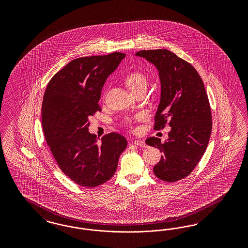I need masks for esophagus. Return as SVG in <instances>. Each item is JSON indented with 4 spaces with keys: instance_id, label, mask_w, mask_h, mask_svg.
Segmentation results:
<instances>
[{
    "instance_id": "1",
    "label": "esophagus",
    "mask_w": 248,
    "mask_h": 248,
    "mask_svg": "<svg viewBox=\"0 0 248 248\" xmlns=\"http://www.w3.org/2000/svg\"><path fill=\"white\" fill-rule=\"evenodd\" d=\"M134 143L137 146H140V147H147L146 143L143 142V140H135Z\"/></svg>"
}]
</instances>
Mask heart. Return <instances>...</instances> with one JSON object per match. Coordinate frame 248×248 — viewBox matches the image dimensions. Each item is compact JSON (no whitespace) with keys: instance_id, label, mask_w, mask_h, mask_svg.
Here are the masks:
<instances>
[{"instance_id":"heart-1","label":"heart","mask_w":248,"mask_h":248,"mask_svg":"<svg viewBox=\"0 0 248 248\" xmlns=\"http://www.w3.org/2000/svg\"><path fill=\"white\" fill-rule=\"evenodd\" d=\"M125 83L133 93L140 90L143 87H147L148 79L140 72H133L125 77Z\"/></svg>"}]
</instances>
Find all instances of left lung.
Listing matches in <instances>:
<instances>
[{"label": "left lung", "instance_id": "left-lung-1", "mask_svg": "<svg viewBox=\"0 0 248 248\" xmlns=\"http://www.w3.org/2000/svg\"><path fill=\"white\" fill-rule=\"evenodd\" d=\"M152 62L159 72L161 99L155 116V130L169 124L165 143L157 137L145 140L164 153L154 173L165 182L188 176L206 150L212 131V114L203 80L186 61L165 49L135 53Z\"/></svg>", "mask_w": 248, "mask_h": 248}]
</instances>
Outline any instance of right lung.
<instances>
[{
  "label": "right lung",
  "mask_w": 248,
  "mask_h": 248,
  "mask_svg": "<svg viewBox=\"0 0 248 248\" xmlns=\"http://www.w3.org/2000/svg\"><path fill=\"white\" fill-rule=\"evenodd\" d=\"M125 57L122 53L81 57L53 75L42 105L45 140L62 173L77 185L95 187L111 179L126 139L117 133L90 134L88 118L101 111L98 102L107 77Z\"/></svg>",
  "instance_id": "right-lung-1"
}]
</instances>
